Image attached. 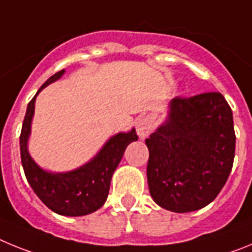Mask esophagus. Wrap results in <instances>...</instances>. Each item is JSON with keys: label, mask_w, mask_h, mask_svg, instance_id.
<instances>
[{"label": "esophagus", "mask_w": 252, "mask_h": 252, "mask_svg": "<svg viewBox=\"0 0 252 252\" xmlns=\"http://www.w3.org/2000/svg\"><path fill=\"white\" fill-rule=\"evenodd\" d=\"M154 127V121L150 117H142L141 120H139L137 122V135H139L140 139H145L148 135H150L151 131Z\"/></svg>", "instance_id": "esophagus-1"}]
</instances>
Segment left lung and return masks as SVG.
<instances>
[{"instance_id": "8db88e82", "label": "left lung", "mask_w": 252, "mask_h": 252, "mask_svg": "<svg viewBox=\"0 0 252 252\" xmlns=\"http://www.w3.org/2000/svg\"><path fill=\"white\" fill-rule=\"evenodd\" d=\"M145 142L154 201L177 213L197 211L217 197L232 169V110L220 92L178 95L169 119Z\"/></svg>"}]
</instances>
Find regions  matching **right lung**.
I'll return each instance as SVG.
<instances>
[{
    "label": "right lung",
    "instance_id": "add662e5",
    "mask_svg": "<svg viewBox=\"0 0 252 252\" xmlns=\"http://www.w3.org/2000/svg\"><path fill=\"white\" fill-rule=\"evenodd\" d=\"M63 73L64 69L51 75L40 87L37 93L48 84L59 79ZM37 93L29 102L20 135L21 162L26 179L41 202L53 212L72 217L90 215L101 208L106 202L110 192L111 178L128 144L137 140L136 131L131 130L127 133L121 132L111 137L92 161L77 170L62 174L46 173L35 164L28 153V139Z\"/></svg>",
    "mask_w": 252,
    "mask_h": 252
}]
</instances>
